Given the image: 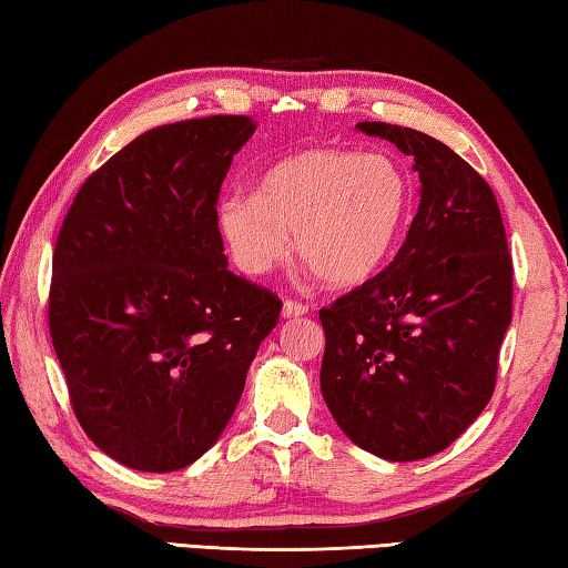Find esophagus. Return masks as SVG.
Returning <instances> with one entry per match:
<instances>
[{
	"mask_svg": "<svg viewBox=\"0 0 568 568\" xmlns=\"http://www.w3.org/2000/svg\"><path fill=\"white\" fill-rule=\"evenodd\" d=\"M306 312H310V306L302 304V302H296V300H286L284 306H282L284 320H296V316H302Z\"/></svg>",
	"mask_w": 568,
	"mask_h": 568,
	"instance_id": "obj_1",
	"label": "esophagus"
}]
</instances>
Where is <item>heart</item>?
<instances>
[{
    "label": "heart",
    "instance_id": "heart-1",
    "mask_svg": "<svg viewBox=\"0 0 568 568\" xmlns=\"http://www.w3.org/2000/svg\"><path fill=\"white\" fill-rule=\"evenodd\" d=\"M412 206L396 159L314 146L268 169L256 194H229L219 229L246 274H266L294 246L332 286L372 278L399 244Z\"/></svg>",
    "mask_w": 568,
    "mask_h": 568
}]
</instances>
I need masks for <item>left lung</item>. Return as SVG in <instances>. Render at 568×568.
<instances>
[{"label": "left lung", "mask_w": 568, "mask_h": 568, "mask_svg": "<svg viewBox=\"0 0 568 568\" xmlns=\"http://www.w3.org/2000/svg\"><path fill=\"white\" fill-rule=\"evenodd\" d=\"M356 129L414 156L422 202L394 262L320 312L322 394L356 446L416 462L454 444L489 404L514 266L499 204L474 166L409 126Z\"/></svg>", "instance_id": "1"}]
</instances>
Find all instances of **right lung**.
<instances>
[{
    "label": "right lung",
    "mask_w": 568,
    "mask_h": 568,
    "mask_svg": "<svg viewBox=\"0 0 568 568\" xmlns=\"http://www.w3.org/2000/svg\"><path fill=\"white\" fill-rule=\"evenodd\" d=\"M254 129L232 114L149 129L59 229L49 334L79 424L129 469L176 471L214 446L278 322L219 234V189Z\"/></svg>",
    "instance_id": "obj_1"
}]
</instances>
